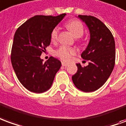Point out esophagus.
I'll return each instance as SVG.
<instances>
[{
  "mask_svg": "<svg viewBox=\"0 0 126 126\" xmlns=\"http://www.w3.org/2000/svg\"><path fill=\"white\" fill-rule=\"evenodd\" d=\"M62 65L63 66H64V67H66V66H68V64H66V63H64V62H62Z\"/></svg>",
  "mask_w": 126,
  "mask_h": 126,
  "instance_id": "esophagus-1",
  "label": "esophagus"
}]
</instances>
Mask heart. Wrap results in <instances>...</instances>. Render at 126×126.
<instances>
[{
  "label": "heart",
  "mask_w": 126,
  "mask_h": 126,
  "mask_svg": "<svg viewBox=\"0 0 126 126\" xmlns=\"http://www.w3.org/2000/svg\"><path fill=\"white\" fill-rule=\"evenodd\" d=\"M66 26L70 32L72 33L74 37L75 38H80L83 36L84 32V28L83 26L78 20H72L68 22L66 24ZM59 28H54L51 34V39L52 41H55L58 39V35ZM76 53V50L74 48L66 47V46H61L56 51V55L58 58L64 60V61H69L72 56Z\"/></svg>",
  "instance_id": "heart-1"
}]
</instances>
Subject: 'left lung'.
<instances>
[{
	"label": "left lung",
	"mask_w": 126,
	"mask_h": 126,
	"mask_svg": "<svg viewBox=\"0 0 126 126\" xmlns=\"http://www.w3.org/2000/svg\"><path fill=\"white\" fill-rule=\"evenodd\" d=\"M87 26L90 41L81 53L82 58L89 60L87 66L77 64V71L72 80L78 90L91 92L98 90L110 77L115 66V44L112 33L104 23L95 17L77 16Z\"/></svg>",
	"instance_id": "1"
}]
</instances>
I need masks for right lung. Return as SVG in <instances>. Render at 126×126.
I'll return each mask as SVG.
<instances>
[{"mask_svg":"<svg viewBox=\"0 0 126 126\" xmlns=\"http://www.w3.org/2000/svg\"><path fill=\"white\" fill-rule=\"evenodd\" d=\"M66 14L35 16L16 30L11 50V64L23 86L34 93H43L53 83L61 62L50 57L45 62L41 53L51 43V34Z\"/></svg>","mask_w":126,"mask_h":126,"instance_id":"1","label":"right lung"}]
</instances>
